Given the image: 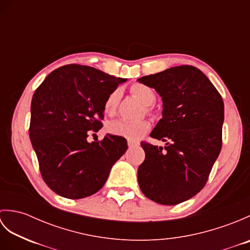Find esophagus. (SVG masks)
I'll list each match as a JSON object with an SVG mask.
<instances>
[{"label": "esophagus", "mask_w": 250, "mask_h": 250, "mask_svg": "<svg viewBox=\"0 0 250 250\" xmlns=\"http://www.w3.org/2000/svg\"><path fill=\"white\" fill-rule=\"evenodd\" d=\"M128 146H129V148H130V149H131V148H133V147L139 146V144H137V143L132 142V141H129V142H128Z\"/></svg>", "instance_id": "34e87169"}]
</instances>
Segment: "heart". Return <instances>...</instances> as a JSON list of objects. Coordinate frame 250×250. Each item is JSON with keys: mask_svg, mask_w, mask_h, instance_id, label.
Here are the masks:
<instances>
[{"mask_svg": "<svg viewBox=\"0 0 250 250\" xmlns=\"http://www.w3.org/2000/svg\"><path fill=\"white\" fill-rule=\"evenodd\" d=\"M131 91L141 102L149 106L156 101V93L153 89L144 83H134L131 87ZM121 98V90L115 89L106 97L103 108L104 113L108 116H113L116 113L117 106L119 104ZM150 124L146 120L142 121H126V120H116L110 122L108 125V131L111 134L122 136L130 141H137L149 130Z\"/></svg>", "mask_w": 250, "mask_h": 250, "instance_id": "heart-1", "label": "heart"}]
</instances>
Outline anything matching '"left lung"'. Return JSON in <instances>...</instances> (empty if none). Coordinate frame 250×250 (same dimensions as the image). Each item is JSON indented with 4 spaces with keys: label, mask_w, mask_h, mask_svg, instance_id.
I'll return each instance as SVG.
<instances>
[{
    "label": "left lung",
    "mask_w": 250,
    "mask_h": 250,
    "mask_svg": "<svg viewBox=\"0 0 250 250\" xmlns=\"http://www.w3.org/2000/svg\"><path fill=\"white\" fill-rule=\"evenodd\" d=\"M162 99V118L150 136L164 147L142 143L145 160L137 179L148 199L176 205L204 187L222 145L224 101L205 74L191 65L174 66L137 79Z\"/></svg>",
    "instance_id": "left-lung-1"
}]
</instances>
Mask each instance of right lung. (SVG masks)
I'll return each instance as SVG.
<instances>
[{"label":"right lung","mask_w":250,"mask_h":250,"mask_svg":"<svg viewBox=\"0 0 250 250\" xmlns=\"http://www.w3.org/2000/svg\"><path fill=\"white\" fill-rule=\"evenodd\" d=\"M125 78L70 64L57 68L35 90L30 140L47 186L67 199H83L103 187L111 167L128 149L125 137L106 134L89 143L103 125L106 97Z\"/></svg>","instance_id":"right-lung-1"}]
</instances>
